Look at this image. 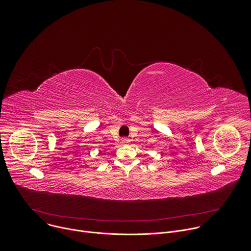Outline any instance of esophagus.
<instances>
[{
    "mask_svg": "<svg viewBox=\"0 0 251 251\" xmlns=\"http://www.w3.org/2000/svg\"><path fill=\"white\" fill-rule=\"evenodd\" d=\"M120 143L122 145H128V144H130V140L127 139V138H122L120 140Z\"/></svg>",
    "mask_w": 251,
    "mask_h": 251,
    "instance_id": "1",
    "label": "esophagus"
}]
</instances>
